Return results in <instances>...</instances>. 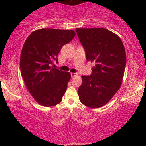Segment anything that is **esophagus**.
Instances as JSON below:
<instances>
[{"label":"esophagus","mask_w":146,"mask_h":146,"mask_svg":"<svg viewBox=\"0 0 146 146\" xmlns=\"http://www.w3.org/2000/svg\"><path fill=\"white\" fill-rule=\"evenodd\" d=\"M71 75L72 78H74V77L77 76L78 75V73H71Z\"/></svg>","instance_id":"1"}]
</instances>
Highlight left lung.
<instances>
[{
    "label": "left lung",
    "mask_w": 146,
    "mask_h": 146,
    "mask_svg": "<svg viewBox=\"0 0 146 146\" xmlns=\"http://www.w3.org/2000/svg\"><path fill=\"white\" fill-rule=\"evenodd\" d=\"M87 61L94 62L92 73L82 76L78 88L80 102L92 108L103 106L121 86L126 54L120 38L104 28H76Z\"/></svg>",
    "instance_id": "obj_1"
}]
</instances>
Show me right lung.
Returning <instances> with one entry per match:
<instances>
[{"mask_svg":"<svg viewBox=\"0 0 146 146\" xmlns=\"http://www.w3.org/2000/svg\"><path fill=\"white\" fill-rule=\"evenodd\" d=\"M75 36L73 30L43 29L33 31L25 40L20 66L26 87L39 104L53 106L60 103L71 79L68 72L51 67L64 44Z\"/></svg>","mask_w":146,"mask_h":146,"instance_id":"add662e5","label":"right lung"}]
</instances>
